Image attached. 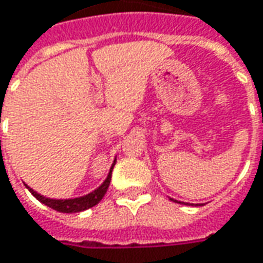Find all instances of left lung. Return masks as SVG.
Segmentation results:
<instances>
[{
  "label": "left lung",
  "instance_id": "1",
  "mask_svg": "<svg viewBox=\"0 0 263 263\" xmlns=\"http://www.w3.org/2000/svg\"><path fill=\"white\" fill-rule=\"evenodd\" d=\"M171 200H173V199H171ZM173 201H176V200H173Z\"/></svg>",
  "mask_w": 263,
  "mask_h": 263
}]
</instances>
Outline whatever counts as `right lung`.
I'll list each match as a JSON object with an SVG mask.
<instances>
[{
  "label": "right lung",
  "instance_id": "right-lung-1",
  "mask_svg": "<svg viewBox=\"0 0 263 263\" xmlns=\"http://www.w3.org/2000/svg\"><path fill=\"white\" fill-rule=\"evenodd\" d=\"M117 160H114V164L109 170L108 177L105 178V181L96 189L92 193L89 194H85L82 197H76V199H49V197H44L42 194H39L37 192H34L31 187H28L26 184V187L28 189V192L33 194L35 199L39 201H42L43 204L51 207L53 210H57L60 213H79V212H83V210H87L90 207L96 206L105 196V193L108 190L109 183H110V177H112V170H114V165H115Z\"/></svg>",
  "mask_w": 263,
  "mask_h": 263
}]
</instances>
